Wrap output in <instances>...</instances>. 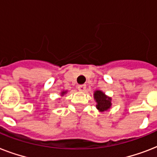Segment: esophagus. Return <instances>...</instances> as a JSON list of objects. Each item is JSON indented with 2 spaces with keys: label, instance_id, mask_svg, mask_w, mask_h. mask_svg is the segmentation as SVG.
I'll return each instance as SVG.
<instances>
[{
  "label": "esophagus",
  "instance_id": "esophagus-1",
  "mask_svg": "<svg viewBox=\"0 0 157 157\" xmlns=\"http://www.w3.org/2000/svg\"><path fill=\"white\" fill-rule=\"evenodd\" d=\"M77 89H78V90L81 91V92H84L86 90V85H80V86H77Z\"/></svg>",
  "mask_w": 157,
  "mask_h": 157
}]
</instances>
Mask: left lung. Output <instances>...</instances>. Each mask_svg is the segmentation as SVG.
<instances>
[{
	"mask_svg": "<svg viewBox=\"0 0 157 157\" xmlns=\"http://www.w3.org/2000/svg\"><path fill=\"white\" fill-rule=\"evenodd\" d=\"M94 98L96 102V108L100 112H107L112 107V98L105 94L102 90H97L94 92Z\"/></svg>",
	"mask_w": 157,
	"mask_h": 157,
	"instance_id": "obj_1",
	"label": "left lung"
}]
</instances>
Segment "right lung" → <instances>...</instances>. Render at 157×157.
I'll use <instances>...</instances> for the list:
<instances>
[{
  "label": "right lung",
  "instance_id": "add662e5",
  "mask_svg": "<svg viewBox=\"0 0 157 157\" xmlns=\"http://www.w3.org/2000/svg\"><path fill=\"white\" fill-rule=\"evenodd\" d=\"M67 93V90H63L61 92V95H60V97H63L64 94H66Z\"/></svg>",
  "mask_w": 157,
  "mask_h": 157
}]
</instances>
